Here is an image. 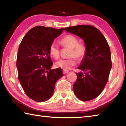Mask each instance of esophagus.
Returning <instances> with one entry per match:
<instances>
[{
    "label": "esophagus",
    "instance_id": "34e87169",
    "mask_svg": "<svg viewBox=\"0 0 126 126\" xmlns=\"http://www.w3.org/2000/svg\"><path fill=\"white\" fill-rule=\"evenodd\" d=\"M68 72H69V71H68V70H66V69H63V74H67V73H68Z\"/></svg>",
    "mask_w": 126,
    "mask_h": 126
}]
</instances>
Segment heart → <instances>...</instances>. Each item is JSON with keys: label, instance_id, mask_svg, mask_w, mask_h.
<instances>
[{"label": "heart", "instance_id": "1", "mask_svg": "<svg viewBox=\"0 0 126 126\" xmlns=\"http://www.w3.org/2000/svg\"><path fill=\"white\" fill-rule=\"evenodd\" d=\"M61 44L64 47L70 48L69 56H72L67 59H61L55 63L56 67L63 69H69L74 66L77 63L75 57L78 59H81L85 56L86 48L85 46L79 43L78 38L73 35H67L60 40ZM49 53L52 58L57 59L59 57L60 51L56 43L53 42L49 48Z\"/></svg>", "mask_w": 126, "mask_h": 126}]
</instances>
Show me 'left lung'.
Wrapping results in <instances>:
<instances>
[{
    "label": "left lung",
    "mask_w": 126,
    "mask_h": 126,
    "mask_svg": "<svg viewBox=\"0 0 126 126\" xmlns=\"http://www.w3.org/2000/svg\"><path fill=\"white\" fill-rule=\"evenodd\" d=\"M64 30L84 41L86 53L76 73L77 79L73 90L77 98L83 101L97 97L108 81L112 67L110 47L102 33L95 27L80 25L66 27Z\"/></svg>",
    "instance_id": "1"
}]
</instances>
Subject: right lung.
Returning <instances> with one entry per match:
<instances>
[{"label": "right lung", "mask_w": 126, "mask_h": 126, "mask_svg": "<svg viewBox=\"0 0 126 126\" xmlns=\"http://www.w3.org/2000/svg\"><path fill=\"white\" fill-rule=\"evenodd\" d=\"M63 28L37 26L28 31L18 49L16 67L18 78L25 93L37 102L51 98L56 81L63 76L61 68L51 69L53 63L49 48Z\"/></svg>", "instance_id": "1"}]
</instances>
